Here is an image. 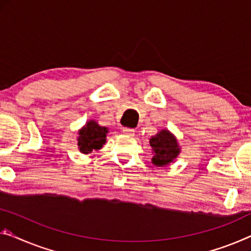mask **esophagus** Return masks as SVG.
<instances>
[{"label": "esophagus", "instance_id": "esophagus-1", "mask_svg": "<svg viewBox=\"0 0 251 251\" xmlns=\"http://www.w3.org/2000/svg\"><path fill=\"white\" fill-rule=\"evenodd\" d=\"M122 131H123V133L128 134V136H133V134H134V130L131 129V128H123Z\"/></svg>", "mask_w": 251, "mask_h": 251}]
</instances>
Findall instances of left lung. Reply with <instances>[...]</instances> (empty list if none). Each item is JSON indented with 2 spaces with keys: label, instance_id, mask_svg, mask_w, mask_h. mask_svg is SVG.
Wrapping results in <instances>:
<instances>
[{
  "label": "left lung",
  "instance_id": "1",
  "mask_svg": "<svg viewBox=\"0 0 251 251\" xmlns=\"http://www.w3.org/2000/svg\"><path fill=\"white\" fill-rule=\"evenodd\" d=\"M150 146L155 152L152 164L159 167L172 163L179 153L176 139L167 130H161L155 137L150 139Z\"/></svg>",
  "mask_w": 251,
  "mask_h": 251
}]
</instances>
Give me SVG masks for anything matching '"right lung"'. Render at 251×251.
<instances>
[{
  "mask_svg": "<svg viewBox=\"0 0 251 251\" xmlns=\"http://www.w3.org/2000/svg\"><path fill=\"white\" fill-rule=\"evenodd\" d=\"M107 129L99 126L95 121H90L79 131L78 148L83 153H90L93 150L102 148L105 144Z\"/></svg>",
  "mask_w": 251,
  "mask_h": 251,
  "instance_id": "right-lung-1",
  "label": "right lung"
}]
</instances>
